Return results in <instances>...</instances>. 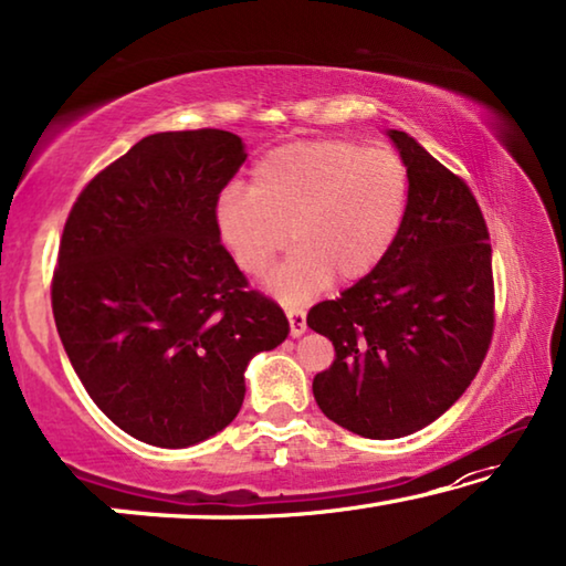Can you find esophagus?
<instances>
[{"label": "esophagus", "mask_w": 566, "mask_h": 566, "mask_svg": "<svg viewBox=\"0 0 566 566\" xmlns=\"http://www.w3.org/2000/svg\"><path fill=\"white\" fill-rule=\"evenodd\" d=\"M289 324H291V337H301L306 332V312L304 308H289Z\"/></svg>", "instance_id": "obj_1"}]
</instances>
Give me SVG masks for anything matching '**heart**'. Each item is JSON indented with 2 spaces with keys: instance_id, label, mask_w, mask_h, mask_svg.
<instances>
[{
  "instance_id": "obj_1",
  "label": "heart",
  "mask_w": 566,
  "mask_h": 566,
  "mask_svg": "<svg viewBox=\"0 0 566 566\" xmlns=\"http://www.w3.org/2000/svg\"><path fill=\"white\" fill-rule=\"evenodd\" d=\"M409 203V169L389 146L343 138L296 142L268 151L250 190L231 185L216 200V231L247 275H270L277 298L298 304L329 285L358 283L397 242Z\"/></svg>"
}]
</instances>
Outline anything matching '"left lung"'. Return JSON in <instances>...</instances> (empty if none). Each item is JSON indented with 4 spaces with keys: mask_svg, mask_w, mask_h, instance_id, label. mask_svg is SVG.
Wrapping results in <instances>:
<instances>
[{
    "mask_svg": "<svg viewBox=\"0 0 566 566\" xmlns=\"http://www.w3.org/2000/svg\"><path fill=\"white\" fill-rule=\"evenodd\" d=\"M409 169L397 242L374 273L306 324L335 345L314 376L332 422L391 440L436 422L474 381L494 335L492 244L474 192L405 130H391Z\"/></svg>",
    "mask_w": 566,
    "mask_h": 566,
    "instance_id": "obj_1",
    "label": "left lung"
}]
</instances>
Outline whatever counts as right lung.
Returning a JSON list of instances; mask_svg holds the SVG:
<instances>
[{"label": "right lung", "mask_w": 566, "mask_h": 566, "mask_svg": "<svg viewBox=\"0 0 566 566\" xmlns=\"http://www.w3.org/2000/svg\"><path fill=\"white\" fill-rule=\"evenodd\" d=\"M219 128L146 136L84 185L59 244L53 319L92 401L159 448L216 436L244 401L252 355L289 337L216 231L244 165Z\"/></svg>", "instance_id": "obj_1"}]
</instances>
